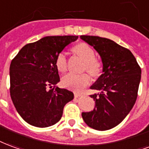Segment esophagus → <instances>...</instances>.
<instances>
[{"mask_svg": "<svg viewBox=\"0 0 149 149\" xmlns=\"http://www.w3.org/2000/svg\"><path fill=\"white\" fill-rule=\"evenodd\" d=\"M80 96H81V94L77 93V92H75V93H74V97H76V98H77V97H80Z\"/></svg>", "mask_w": 149, "mask_h": 149, "instance_id": "obj_1", "label": "esophagus"}]
</instances>
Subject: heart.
<instances>
[{"instance_id":"obj_1","label":"heart","mask_w":149,"mask_h":149,"mask_svg":"<svg viewBox=\"0 0 149 149\" xmlns=\"http://www.w3.org/2000/svg\"><path fill=\"white\" fill-rule=\"evenodd\" d=\"M74 52L84 60V70H86L92 76L99 75L102 70V63L95 57L94 49L85 43H80L74 47ZM55 67L58 71L64 72L67 68V59L66 52H59L55 58ZM91 78L87 73L77 74L68 73L62 79V83L65 87L80 91L90 84Z\"/></svg>"}]
</instances>
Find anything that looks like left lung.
<instances>
[{
    "instance_id": "left-lung-1",
    "label": "left lung",
    "mask_w": 149,
    "mask_h": 149,
    "mask_svg": "<svg viewBox=\"0 0 149 149\" xmlns=\"http://www.w3.org/2000/svg\"><path fill=\"white\" fill-rule=\"evenodd\" d=\"M80 38L94 47L103 63V74L91 86L92 90L101 91L91 95L95 107L93 111L83 112L82 117L94 130H110L119 125L134 106L141 69L132 52L114 41L93 36Z\"/></svg>"
}]
</instances>
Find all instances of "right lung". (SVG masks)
Instances as JSON below:
<instances>
[{
	"mask_svg": "<svg viewBox=\"0 0 149 149\" xmlns=\"http://www.w3.org/2000/svg\"><path fill=\"white\" fill-rule=\"evenodd\" d=\"M77 39L76 36L43 37L23 47L11 62V98L20 117L31 125H55L61 119L64 106L73 100L71 91L55 86L60 81L55 58ZM52 85L54 87L48 91Z\"/></svg>",
	"mask_w": 149,
	"mask_h": 149,
	"instance_id": "obj_1",
	"label": "right lung"
}]
</instances>
